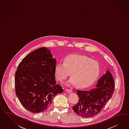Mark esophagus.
<instances>
[{"label":"esophagus","instance_id":"esophagus-1","mask_svg":"<svg viewBox=\"0 0 129 129\" xmlns=\"http://www.w3.org/2000/svg\"><path fill=\"white\" fill-rule=\"evenodd\" d=\"M66 91L68 93H70V92H72V91L71 89H66Z\"/></svg>","mask_w":129,"mask_h":129}]
</instances>
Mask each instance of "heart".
I'll use <instances>...</instances> for the list:
<instances>
[{"label":"heart","instance_id":"b5f03b06","mask_svg":"<svg viewBox=\"0 0 129 129\" xmlns=\"http://www.w3.org/2000/svg\"><path fill=\"white\" fill-rule=\"evenodd\" d=\"M71 78L68 83L77 84L85 88L96 81L100 73V66L97 61L81 55H70L65 58L63 63H57L55 68L56 78L61 82L69 75Z\"/></svg>","mask_w":129,"mask_h":129}]
</instances>
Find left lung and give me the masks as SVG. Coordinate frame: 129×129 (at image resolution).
<instances>
[{"instance_id":"obj_1","label":"left lung","mask_w":129,"mask_h":129,"mask_svg":"<svg viewBox=\"0 0 129 129\" xmlns=\"http://www.w3.org/2000/svg\"><path fill=\"white\" fill-rule=\"evenodd\" d=\"M114 90L113 77L108 70L99 78L96 87L89 91L77 90L78 103L72 109L83 118L93 117L101 111L112 98Z\"/></svg>"}]
</instances>
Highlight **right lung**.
Segmentation results:
<instances>
[{
  "label": "right lung",
  "instance_id": "1",
  "mask_svg": "<svg viewBox=\"0 0 129 129\" xmlns=\"http://www.w3.org/2000/svg\"><path fill=\"white\" fill-rule=\"evenodd\" d=\"M56 60L50 51L42 47L24 57L15 75L16 94L23 107L33 113H39L51 106L53 98L62 93V86L56 84Z\"/></svg>",
  "mask_w": 129,
  "mask_h": 129
}]
</instances>
